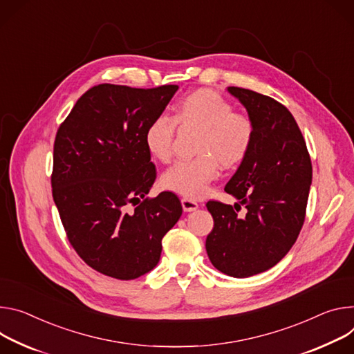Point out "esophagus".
Masks as SVG:
<instances>
[{"mask_svg":"<svg viewBox=\"0 0 354 354\" xmlns=\"http://www.w3.org/2000/svg\"><path fill=\"white\" fill-rule=\"evenodd\" d=\"M182 207H183L185 212H194L199 207V205L195 201H192L189 198H183L182 199Z\"/></svg>","mask_w":354,"mask_h":354,"instance_id":"34e87169","label":"esophagus"}]
</instances>
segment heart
Listing matches in <instances>:
<instances>
[{"instance_id": "obj_1", "label": "heart", "mask_w": 354, "mask_h": 354, "mask_svg": "<svg viewBox=\"0 0 354 354\" xmlns=\"http://www.w3.org/2000/svg\"><path fill=\"white\" fill-rule=\"evenodd\" d=\"M174 118L159 115L145 128L147 149L160 162H169L174 155L176 124L199 130L195 144L196 156L182 159L162 176L167 189L187 198L205 195L220 165L234 168L248 155L254 141V121L234 111L233 104L212 88L187 93L175 104Z\"/></svg>"}]
</instances>
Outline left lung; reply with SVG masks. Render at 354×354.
<instances>
[{"label":"left lung","mask_w":354,"mask_h":354,"mask_svg":"<svg viewBox=\"0 0 354 354\" xmlns=\"http://www.w3.org/2000/svg\"><path fill=\"white\" fill-rule=\"evenodd\" d=\"M229 91L247 109L255 133L248 155L224 186L240 203H206L214 221L206 251L220 272L247 278L272 268L295 244L305 221L312 162L285 106L248 88Z\"/></svg>","instance_id":"8db88e82"}]
</instances>
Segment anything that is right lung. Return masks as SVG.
<instances>
[{"label":"right lung","mask_w":354,"mask_h":354,"mask_svg":"<svg viewBox=\"0 0 354 354\" xmlns=\"http://www.w3.org/2000/svg\"><path fill=\"white\" fill-rule=\"evenodd\" d=\"M176 84L88 88L56 133L52 196L68 240L93 270L128 281L159 261L164 236L182 214L179 198H147L156 168L147 125L164 113Z\"/></svg>","instance_id":"1"}]
</instances>
